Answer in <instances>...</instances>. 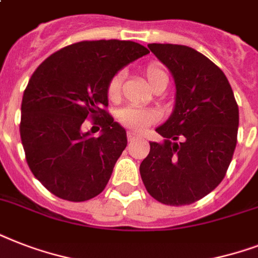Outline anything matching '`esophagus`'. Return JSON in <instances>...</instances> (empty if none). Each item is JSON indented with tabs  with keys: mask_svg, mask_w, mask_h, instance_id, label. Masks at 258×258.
<instances>
[{
	"mask_svg": "<svg viewBox=\"0 0 258 258\" xmlns=\"http://www.w3.org/2000/svg\"><path fill=\"white\" fill-rule=\"evenodd\" d=\"M127 139H128V142H133L135 141V139H138V135L135 133H131V131H130V133L127 134Z\"/></svg>",
	"mask_w": 258,
	"mask_h": 258,
	"instance_id": "obj_1",
	"label": "esophagus"
}]
</instances>
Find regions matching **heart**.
I'll list each match as a JSON object with an SVG mask.
<instances>
[{
    "label": "heart",
    "instance_id": "1",
    "mask_svg": "<svg viewBox=\"0 0 258 258\" xmlns=\"http://www.w3.org/2000/svg\"><path fill=\"white\" fill-rule=\"evenodd\" d=\"M145 76L153 89H157L159 86H166L169 83V75L162 66L157 62H151L145 68ZM121 84H123V74L117 72L109 79L107 84V96L111 101H116L120 97ZM117 120L121 125L127 128L142 133L150 125L157 121V115L147 109L138 108V107H125L117 112Z\"/></svg>",
    "mask_w": 258,
    "mask_h": 258
}]
</instances>
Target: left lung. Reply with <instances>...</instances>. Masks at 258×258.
I'll list each match as a JSON object with an SVG mask.
<instances>
[{
  "label": "left lung",
  "instance_id": "left-lung-1",
  "mask_svg": "<svg viewBox=\"0 0 258 258\" xmlns=\"http://www.w3.org/2000/svg\"><path fill=\"white\" fill-rule=\"evenodd\" d=\"M174 76L175 108L141 163L146 190L161 204H194L221 183L237 145L238 105L225 74L184 45L149 44Z\"/></svg>",
  "mask_w": 258,
  "mask_h": 258
}]
</instances>
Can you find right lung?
Segmentation results:
<instances>
[{
    "label": "right lung",
    "instance_id": "add662e5",
    "mask_svg": "<svg viewBox=\"0 0 258 258\" xmlns=\"http://www.w3.org/2000/svg\"><path fill=\"white\" fill-rule=\"evenodd\" d=\"M150 53L134 41H80L37 67L21 103L20 135L30 171L58 198L99 196L127 146L125 130L107 112V84L117 71ZM86 118H103V134L83 133Z\"/></svg>",
    "mask_w": 258,
    "mask_h": 258
}]
</instances>
